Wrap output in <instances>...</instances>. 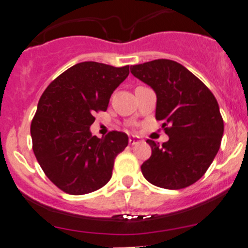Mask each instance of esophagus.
I'll return each instance as SVG.
<instances>
[{"label":"esophagus","instance_id":"1","mask_svg":"<svg viewBox=\"0 0 248 248\" xmlns=\"http://www.w3.org/2000/svg\"><path fill=\"white\" fill-rule=\"evenodd\" d=\"M139 138H137V137H131V138H129V144H131V145H134V144H138L139 143Z\"/></svg>","mask_w":248,"mask_h":248}]
</instances>
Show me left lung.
I'll return each mask as SVG.
<instances>
[{"label": "left lung", "mask_w": 248, "mask_h": 248, "mask_svg": "<svg viewBox=\"0 0 248 248\" xmlns=\"http://www.w3.org/2000/svg\"><path fill=\"white\" fill-rule=\"evenodd\" d=\"M131 73L156 93V120L170 137L162 146L146 140L151 156L141 172L151 184L183 189L198 182L219 150L224 122L217 99L194 74L170 59L131 66Z\"/></svg>", "instance_id": "1"}]
</instances>
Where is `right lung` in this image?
I'll return each instance as SVG.
<instances>
[{"label":"right lung","mask_w":248,"mask_h":248,"mask_svg":"<svg viewBox=\"0 0 248 248\" xmlns=\"http://www.w3.org/2000/svg\"><path fill=\"white\" fill-rule=\"evenodd\" d=\"M128 74V65L83 62L58 76L41 95L30 128L32 150L50 182L65 193H92L111 178L128 136L112 131L98 138L90 127Z\"/></svg>","instance_id":"add662e5"}]
</instances>
